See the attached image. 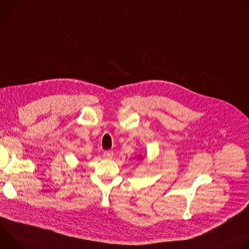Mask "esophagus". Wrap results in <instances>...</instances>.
Returning a JSON list of instances; mask_svg holds the SVG:
<instances>
[{"mask_svg": "<svg viewBox=\"0 0 249 249\" xmlns=\"http://www.w3.org/2000/svg\"><path fill=\"white\" fill-rule=\"evenodd\" d=\"M103 157L105 159H112L113 158V152L112 151H105L103 153Z\"/></svg>", "mask_w": 249, "mask_h": 249, "instance_id": "1", "label": "esophagus"}]
</instances>
